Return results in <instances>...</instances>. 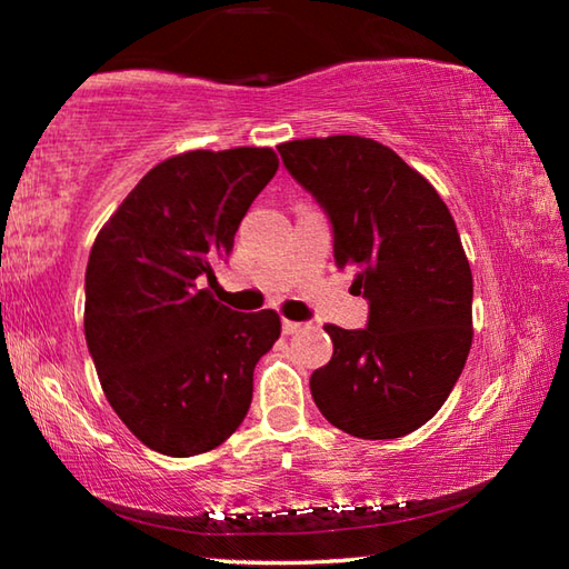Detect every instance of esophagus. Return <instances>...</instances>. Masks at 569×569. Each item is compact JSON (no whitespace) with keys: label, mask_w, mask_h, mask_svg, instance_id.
Listing matches in <instances>:
<instances>
[{"label":"esophagus","mask_w":569,"mask_h":569,"mask_svg":"<svg viewBox=\"0 0 569 569\" xmlns=\"http://www.w3.org/2000/svg\"><path fill=\"white\" fill-rule=\"evenodd\" d=\"M281 329H283V333L286 336H293V333H298L303 329V323H298V321H288V319H283L281 321Z\"/></svg>","instance_id":"obj_1"}]
</instances>
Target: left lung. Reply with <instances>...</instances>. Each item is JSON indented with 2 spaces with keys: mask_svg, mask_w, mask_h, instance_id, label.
<instances>
[{
  "mask_svg": "<svg viewBox=\"0 0 569 569\" xmlns=\"http://www.w3.org/2000/svg\"><path fill=\"white\" fill-rule=\"evenodd\" d=\"M333 223V258L369 298V326L326 323L316 407L359 439H397L441 409L471 346V268L445 200L391 148L361 134L278 146Z\"/></svg>",
  "mask_w": 569,
  "mask_h": 569,
  "instance_id": "8db88e82",
  "label": "left lung"
}]
</instances>
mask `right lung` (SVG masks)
I'll return each mask as SVG.
<instances>
[{
    "label": "right lung",
    "mask_w": 569,
    "mask_h": 569,
    "mask_svg": "<svg viewBox=\"0 0 569 569\" xmlns=\"http://www.w3.org/2000/svg\"><path fill=\"white\" fill-rule=\"evenodd\" d=\"M278 170L271 148L190 150L158 162L94 238L84 339L104 397L168 457L216 449L246 419L253 369L281 336L276 311L216 301V266Z\"/></svg>",
    "instance_id": "obj_1"
}]
</instances>
